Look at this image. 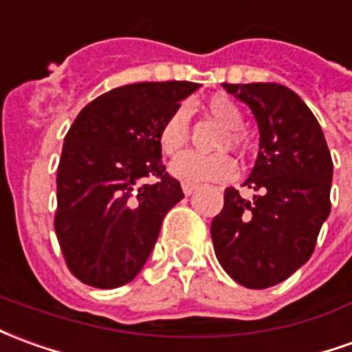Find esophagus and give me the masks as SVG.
Returning a JSON list of instances; mask_svg holds the SVG:
<instances>
[{
	"mask_svg": "<svg viewBox=\"0 0 352 352\" xmlns=\"http://www.w3.org/2000/svg\"><path fill=\"white\" fill-rule=\"evenodd\" d=\"M196 190V184H188V183H183V192L184 196H190V194Z\"/></svg>",
	"mask_w": 352,
	"mask_h": 352,
	"instance_id": "obj_1",
	"label": "esophagus"
}]
</instances>
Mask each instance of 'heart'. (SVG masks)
<instances>
[{"label": "heart", "instance_id": "heart-1", "mask_svg": "<svg viewBox=\"0 0 352 352\" xmlns=\"http://www.w3.org/2000/svg\"><path fill=\"white\" fill-rule=\"evenodd\" d=\"M208 110L213 118L228 129V135L223 137V146L228 142L238 146L242 142V135L236 129L242 127V112L234 102L225 97H213L208 102ZM160 148L168 156H177L188 142V112L186 108H177L164 122L158 133ZM171 175L188 184L201 183H227L238 173V164L232 156L225 152L219 154H198L184 152L171 164Z\"/></svg>", "mask_w": 352, "mask_h": 352}]
</instances>
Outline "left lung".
I'll return each mask as SVG.
<instances>
[{
    "mask_svg": "<svg viewBox=\"0 0 352 352\" xmlns=\"http://www.w3.org/2000/svg\"><path fill=\"white\" fill-rule=\"evenodd\" d=\"M223 87L252 108L259 127V154L244 183L259 194L250 201L228 186L211 221V240L230 278L263 289L284 282L313 255L330 215L333 164L320 124L297 93L280 83Z\"/></svg>",
    "mask_w": 352,
    "mask_h": 352,
    "instance_id": "obj_1",
    "label": "left lung"
}]
</instances>
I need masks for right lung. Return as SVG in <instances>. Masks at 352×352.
I'll use <instances>...</instances> for the list:
<instances>
[{
    "label": "right lung",
    "mask_w": 352,
    "mask_h": 352,
    "mask_svg": "<svg viewBox=\"0 0 352 352\" xmlns=\"http://www.w3.org/2000/svg\"><path fill=\"white\" fill-rule=\"evenodd\" d=\"M196 89L192 82L131 83L91 100L74 120L56 171L55 232L83 284L110 289L131 282L166 213L184 198L162 164L158 133Z\"/></svg>",
    "instance_id": "right-lung-1"
}]
</instances>
